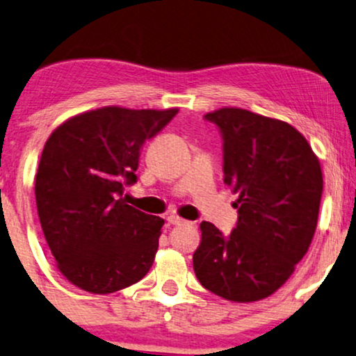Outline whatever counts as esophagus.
<instances>
[{
	"mask_svg": "<svg viewBox=\"0 0 356 356\" xmlns=\"http://www.w3.org/2000/svg\"><path fill=\"white\" fill-rule=\"evenodd\" d=\"M168 222H169L170 225H186V223H188L187 220H184V218L179 217V215H174V213L169 215Z\"/></svg>",
	"mask_w": 356,
	"mask_h": 356,
	"instance_id": "34e87169",
	"label": "esophagus"
}]
</instances>
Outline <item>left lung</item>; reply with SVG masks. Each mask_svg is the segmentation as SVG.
<instances>
[{
  "label": "left lung",
  "mask_w": 356,
  "mask_h": 356,
  "mask_svg": "<svg viewBox=\"0 0 356 356\" xmlns=\"http://www.w3.org/2000/svg\"><path fill=\"white\" fill-rule=\"evenodd\" d=\"M205 120L222 133L223 181L238 193V222L228 236L200 223L193 271L220 298L254 302L284 284L307 253L323 188L321 163L286 121L233 106Z\"/></svg>",
  "instance_id": "1"
}]
</instances>
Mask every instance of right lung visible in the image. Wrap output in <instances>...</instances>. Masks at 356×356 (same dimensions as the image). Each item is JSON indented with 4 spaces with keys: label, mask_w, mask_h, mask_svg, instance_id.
Wrapping results in <instances>:
<instances>
[{
    "label": "right lung",
    "mask_w": 356,
    "mask_h": 356,
    "mask_svg": "<svg viewBox=\"0 0 356 356\" xmlns=\"http://www.w3.org/2000/svg\"><path fill=\"white\" fill-rule=\"evenodd\" d=\"M103 106L54 129L35 174L44 236L67 281L110 294L141 281L159 246L164 220L128 205L141 147L177 115Z\"/></svg>",
    "instance_id": "1"
}]
</instances>
